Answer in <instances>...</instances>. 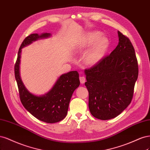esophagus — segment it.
Segmentation results:
<instances>
[{
	"label": "esophagus",
	"instance_id": "obj_1",
	"mask_svg": "<svg viewBox=\"0 0 150 150\" xmlns=\"http://www.w3.org/2000/svg\"><path fill=\"white\" fill-rule=\"evenodd\" d=\"M85 80H86V79L84 76H80V81L81 84H83L85 82Z\"/></svg>",
	"mask_w": 150,
	"mask_h": 150
}]
</instances>
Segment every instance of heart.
<instances>
[{
    "label": "heart",
    "instance_id": "obj_1",
    "mask_svg": "<svg viewBox=\"0 0 150 150\" xmlns=\"http://www.w3.org/2000/svg\"><path fill=\"white\" fill-rule=\"evenodd\" d=\"M101 35V32L94 31L85 36L82 45L88 47L93 44L85 55L83 62L85 65L93 66L96 64L107 53L109 47V40L107 37Z\"/></svg>",
    "mask_w": 150,
    "mask_h": 150
}]
</instances>
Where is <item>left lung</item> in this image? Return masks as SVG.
Returning <instances> with one entry per match:
<instances>
[{
	"instance_id": "8db88e82",
	"label": "left lung",
	"mask_w": 150,
	"mask_h": 150,
	"mask_svg": "<svg viewBox=\"0 0 150 150\" xmlns=\"http://www.w3.org/2000/svg\"><path fill=\"white\" fill-rule=\"evenodd\" d=\"M118 45L111 54L84 72L89 93L88 107L94 117L115 118L130 104L138 65L132 43L118 31Z\"/></svg>"
}]
</instances>
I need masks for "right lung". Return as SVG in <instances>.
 <instances>
[{
	"mask_svg": "<svg viewBox=\"0 0 150 150\" xmlns=\"http://www.w3.org/2000/svg\"><path fill=\"white\" fill-rule=\"evenodd\" d=\"M50 36V33H43L40 35L33 33L27 37L18 50L14 70L21 101L24 108L38 120L48 123H54L64 119L67 116L72 94L80 85L78 72L71 71L62 75L49 91L40 96L30 93L23 85L20 76L22 48L40 38Z\"/></svg>",
	"mask_w": 150,
	"mask_h": 150,
	"instance_id": "add662e5",
	"label": "right lung"
}]
</instances>
